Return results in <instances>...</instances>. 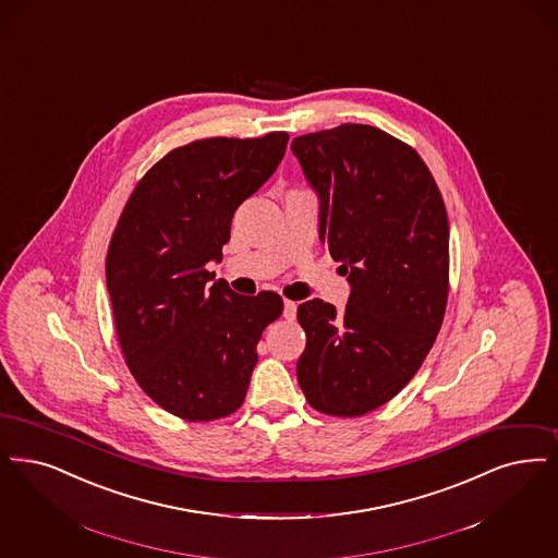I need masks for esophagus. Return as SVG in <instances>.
<instances>
[{
	"instance_id": "34e87169",
	"label": "esophagus",
	"mask_w": 558,
	"mask_h": 558,
	"mask_svg": "<svg viewBox=\"0 0 558 558\" xmlns=\"http://www.w3.org/2000/svg\"><path fill=\"white\" fill-rule=\"evenodd\" d=\"M287 319H294L296 317V303H292V301H284V313H282Z\"/></svg>"
}]
</instances>
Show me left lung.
I'll list each match as a JSON object with an SVG mask.
<instances>
[{
    "label": "left lung",
    "instance_id": "left-lung-1",
    "mask_svg": "<svg viewBox=\"0 0 558 558\" xmlns=\"http://www.w3.org/2000/svg\"><path fill=\"white\" fill-rule=\"evenodd\" d=\"M319 197V241L349 276L344 313L299 305L307 344L296 363L319 413L359 417L395 399L427 357L448 299V218L420 154L367 124L290 145Z\"/></svg>",
    "mask_w": 558,
    "mask_h": 558
}]
</instances>
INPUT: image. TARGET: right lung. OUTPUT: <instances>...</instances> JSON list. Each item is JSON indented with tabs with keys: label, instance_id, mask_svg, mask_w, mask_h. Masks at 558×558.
I'll return each instance as SVG.
<instances>
[{
	"label": "right lung",
	"instance_id": "add662e5",
	"mask_svg": "<svg viewBox=\"0 0 558 558\" xmlns=\"http://www.w3.org/2000/svg\"><path fill=\"white\" fill-rule=\"evenodd\" d=\"M289 134L211 136L161 157L113 230L106 280L124 361L149 399L186 422L234 413L282 296L214 280L236 207L276 172Z\"/></svg>",
	"mask_w": 558,
	"mask_h": 558
}]
</instances>
